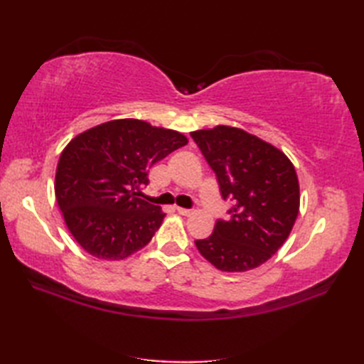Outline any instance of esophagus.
<instances>
[{
	"mask_svg": "<svg viewBox=\"0 0 364 364\" xmlns=\"http://www.w3.org/2000/svg\"><path fill=\"white\" fill-rule=\"evenodd\" d=\"M176 211L180 213L181 215H186V218H189V215H192V211H191V210H184V208H180V206H176Z\"/></svg>",
	"mask_w": 364,
	"mask_h": 364,
	"instance_id": "obj_1",
	"label": "esophagus"
}]
</instances>
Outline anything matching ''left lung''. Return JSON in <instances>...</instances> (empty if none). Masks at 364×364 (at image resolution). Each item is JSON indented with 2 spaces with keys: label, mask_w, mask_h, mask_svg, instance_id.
I'll list each match as a JSON object with an SVG mask.
<instances>
[{
  "label": "left lung",
  "mask_w": 364,
  "mask_h": 364,
  "mask_svg": "<svg viewBox=\"0 0 364 364\" xmlns=\"http://www.w3.org/2000/svg\"><path fill=\"white\" fill-rule=\"evenodd\" d=\"M218 176L223 200H233L228 220H218L196 245L223 272L264 264L288 239L300 206L296 168L277 146L241 128L218 125L192 131Z\"/></svg>",
  "instance_id": "obj_1"
}]
</instances>
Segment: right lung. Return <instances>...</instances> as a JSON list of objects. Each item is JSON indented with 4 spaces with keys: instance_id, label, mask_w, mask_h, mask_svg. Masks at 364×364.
Instances as JSON below:
<instances>
[{
    "instance_id": "1",
    "label": "right lung",
    "mask_w": 364,
    "mask_h": 364,
    "mask_svg": "<svg viewBox=\"0 0 364 364\" xmlns=\"http://www.w3.org/2000/svg\"><path fill=\"white\" fill-rule=\"evenodd\" d=\"M186 144L178 131L137 119L106 122L73 137L60 153L54 194L76 242L106 261L144 249L166 218L139 197L149 170Z\"/></svg>"
}]
</instances>
